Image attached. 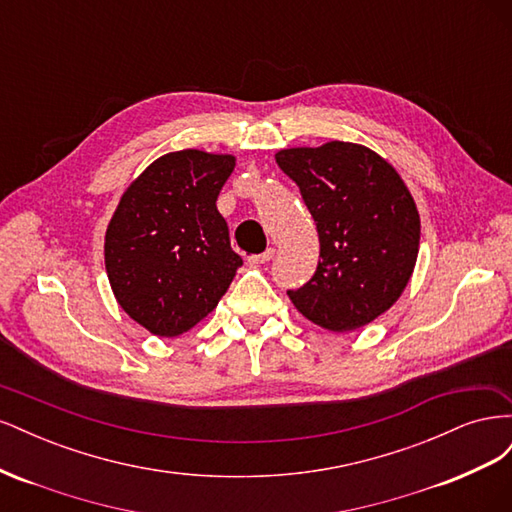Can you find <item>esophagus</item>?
<instances>
[{
    "instance_id": "34e87169",
    "label": "esophagus",
    "mask_w": 512,
    "mask_h": 512,
    "mask_svg": "<svg viewBox=\"0 0 512 512\" xmlns=\"http://www.w3.org/2000/svg\"><path fill=\"white\" fill-rule=\"evenodd\" d=\"M273 256H275V250H273V247H267V250L262 252V254L250 256V258H247V260H250L252 265H265V262H269Z\"/></svg>"
}]
</instances>
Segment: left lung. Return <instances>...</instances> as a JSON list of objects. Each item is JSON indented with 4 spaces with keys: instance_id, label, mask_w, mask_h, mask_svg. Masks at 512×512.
Listing matches in <instances>:
<instances>
[{
    "instance_id": "obj_1",
    "label": "left lung",
    "mask_w": 512,
    "mask_h": 512,
    "mask_svg": "<svg viewBox=\"0 0 512 512\" xmlns=\"http://www.w3.org/2000/svg\"><path fill=\"white\" fill-rule=\"evenodd\" d=\"M275 162L299 185L316 222L320 260L288 297L318 327L346 333L384 314L408 286L421 218L397 170L363 145L292 147Z\"/></svg>"
}]
</instances>
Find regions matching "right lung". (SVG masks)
<instances>
[{
    "mask_svg": "<svg viewBox=\"0 0 512 512\" xmlns=\"http://www.w3.org/2000/svg\"><path fill=\"white\" fill-rule=\"evenodd\" d=\"M232 170L226 153H166L130 183L108 222V282L123 312L153 335L190 331L243 265L215 207Z\"/></svg>",
    "mask_w": 512,
    "mask_h": 512,
    "instance_id": "obj_1",
    "label": "right lung"
}]
</instances>
